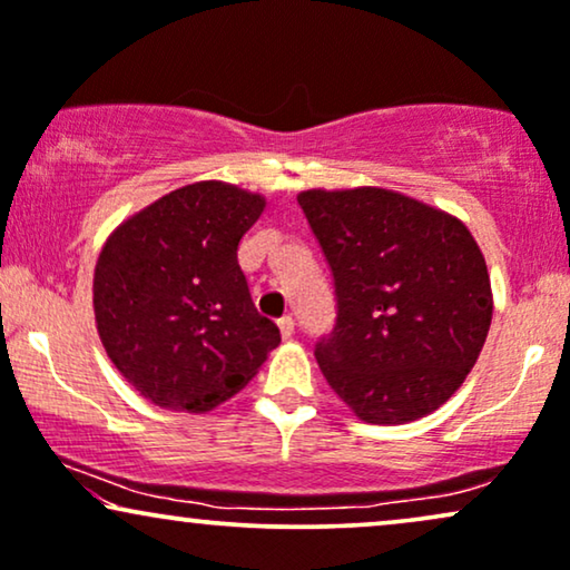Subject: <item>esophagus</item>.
<instances>
[{
  "label": "esophagus",
  "mask_w": 570,
  "mask_h": 570,
  "mask_svg": "<svg viewBox=\"0 0 570 570\" xmlns=\"http://www.w3.org/2000/svg\"><path fill=\"white\" fill-rule=\"evenodd\" d=\"M277 325H279V333H283V338H291V335L296 333V320H293L291 314H285V317L279 320Z\"/></svg>",
  "instance_id": "obj_1"
}]
</instances>
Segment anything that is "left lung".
Instances as JSON below:
<instances>
[{"label": "left lung", "instance_id": "1", "mask_svg": "<svg viewBox=\"0 0 570 570\" xmlns=\"http://www.w3.org/2000/svg\"><path fill=\"white\" fill-rule=\"evenodd\" d=\"M298 206L335 279L338 317L314 348L330 389L375 425L439 410L473 370L494 312L470 229L383 187L306 189Z\"/></svg>", "mask_w": 570, "mask_h": 570}]
</instances>
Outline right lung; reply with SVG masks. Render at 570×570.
Masks as SVG:
<instances>
[{"label": "right lung", "mask_w": 570, "mask_h": 570, "mask_svg": "<svg viewBox=\"0 0 570 570\" xmlns=\"http://www.w3.org/2000/svg\"><path fill=\"white\" fill-rule=\"evenodd\" d=\"M266 206L195 181L118 224L95 266V322L110 362L164 410L210 412L243 391L279 330L250 301L237 245Z\"/></svg>", "instance_id": "obj_1"}]
</instances>
